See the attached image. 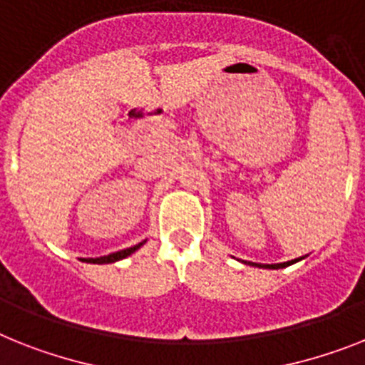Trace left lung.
<instances>
[{"label":"left lung","mask_w":365,"mask_h":365,"mask_svg":"<svg viewBox=\"0 0 365 365\" xmlns=\"http://www.w3.org/2000/svg\"><path fill=\"white\" fill-rule=\"evenodd\" d=\"M302 259V257H300ZM300 259H293V261H287V263H274V264H261V263H248V264H254V267H261V269H285V267H289V264L297 263V261H300ZM246 263V261H244Z\"/></svg>","instance_id":"left-lung-1"}]
</instances>
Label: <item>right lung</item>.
Masks as SVG:
<instances>
[{
	"instance_id": "obj_1",
	"label": "right lung",
	"mask_w": 365,
	"mask_h": 365,
	"mask_svg": "<svg viewBox=\"0 0 365 365\" xmlns=\"http://www.w3.org/2000/svg\"><path fill=\"white\" fill-rule=\"evenodd\" d=\"M145 244V240L140 244H135V246H132V248H126V250H121V252H115V254H110V255H104V257H96V259H86L87 263H98V264H104V263H115V261H121V259L128 257V255H132L135 252V250H140L141 246Z\"/></svg>"
}]
</instances>
